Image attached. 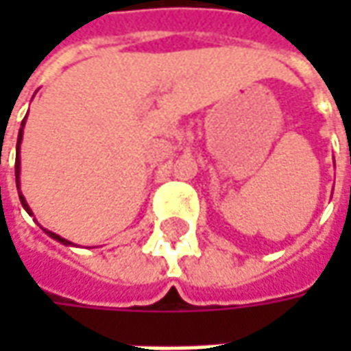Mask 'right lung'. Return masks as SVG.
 <instances>
[{"label": "right lung", "mask_w": 351, "mask_h": 351, "mask_svg": "<svg viewBox=\"0 0 351 351\" xmlns=\"http://www.w3.org/2000/svg\"><path fill=\"white\" fill-rule=\"evenodd\" d=\"M23 127H25V121H23V125H21V130H19V136H17V158H15V180H17V189H19V171H21V158H19V146H21V141H23ZM19 199H21V205L25 207V210L29 213V215H33V210H31V207L27 205V201H25V197L21 195V189H19ZM45 232H47L50 238H54V240H58V242H62V244H66V246H70L72 242H68L66 238H62V236L54 234V232H50V230H47V228H43Z\"/></svg>", "instance_id": "obj_1"}]
</instances>
